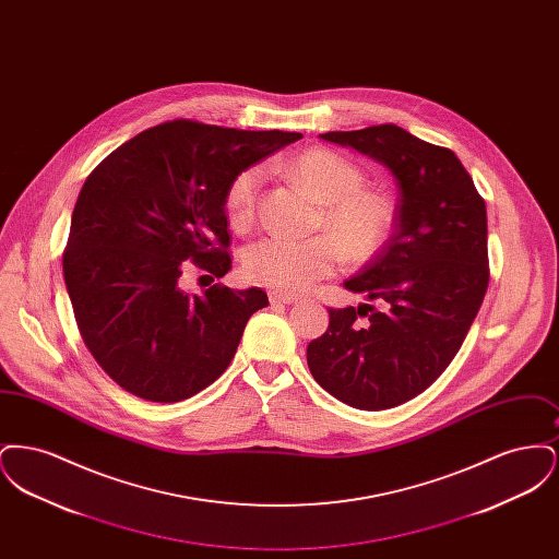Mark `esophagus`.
I'll use <instances>...</instances> for the list:
<instances>
[{"instance_id": "obj_1", "label": "esophagus", "mask_w": 559, "mask_h": 559, "mask_svg": "<svg viewBox=\"0 0 559 559\" xmlns=\"http://www.w3.org/2000/svg\"><path fill=\"white\" fill-rule=\"evenodd\" d=\"M267 299H270V304H285V306H292V304L299 301L297 295H287V293L281 292L267 293Z\"/></svg>"}]
</instances>
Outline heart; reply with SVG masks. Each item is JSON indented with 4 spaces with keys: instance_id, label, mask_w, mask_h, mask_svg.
<instances>
[{
    "instance_id": "heart-1",
    "label": "heart",
    "mask_w": 559,
    "mask_h": 559,
    "mask_svg": "<svg viewBox=\"0 0 559 559\" xmlns=\"http://www.w3.org/2000/svg\"><path fill=\"white\" fill-rule=\"evenodd\" d=\"M287 174L322 205L320 226L329 235L314 239L293 240L267 237L253 242L242 260V270L251 283L278 292L301 293L317 281L331 276L347 258L365 262L388 239L394 226V203L385 192L362 188V171L346 157L312 148L287 163ZM262 167L242 169L226 190V210L235 226L245 228L253 222Z\"/></svg>"
}]
</instances>
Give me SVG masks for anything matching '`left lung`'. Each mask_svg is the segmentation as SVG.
<instances>
[{
    "label": "left lung",
    "instance_id": "obj_1",
    "mask_svg": "<svg viewBox=\"0 0 559 559\" xmlns=\"http://www.w3.org/2000/svg\"><path fill=\"white\" fill-rule=\"evenodd\" d=\"M319 138L390 169L399 205L394 235L344 281L369 304L329 310L308 367L354 408H392L442 374L478 314L488 289L486 205L452 151L394 123Z\"/></svg>",
    "mask_w": 559,
    "mask_h": 559
}]
</instances>
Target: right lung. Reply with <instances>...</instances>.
I'll use <instances>...</instances> for the list:
<instances>
[{
    "label": "right lung",
    "mask_w": 559,
    "mask_h": 559,
    "mask_svg": "<svg viewBox=\"0 0 559 559\" xmlns=\"http://www.w3.org/2000/svg\"><path fill=\"white\" fill-rule=\"evenodd\" d=\"M299 138L178 119L133 135L87 176L64 283L83 344L126 392L180 402L228 369L266 293L213 285L188 295L180 276L187 260L217 278L233 267L226 190Z\"/></svg>",
    "instance_id": "right-lung-1"
}]
</instances>
